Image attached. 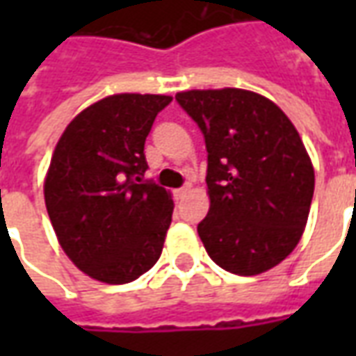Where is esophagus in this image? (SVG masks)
Returning <instances> with one entry per match:
<instances>
[{"label":"esophagus","mask_w":356,"mask_h":356,"mask_svg":"<svg viewBox=\"0 0 356 356\" xmlns=\"http://www.w3.org/2000/svg\"><path fill=\"white\" fill-rule=\"evenodd\" d=\"M188 191H191V185H183L181 188H177V191H175L173 194H175V198H183V196H185Z\"/></svg>","instance_id":"obj_1"}]
</instances>
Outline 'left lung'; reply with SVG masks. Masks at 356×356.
I'll list each match as a JSON object with an SVG mask.
<instances>
[{"label":"left lung","instance_id":"obj_1","mask_svg":"<svg viewBox=\"0 0 356 356\" xmlns=\"http://www.w3.org/2000/svg\"><path fill=\"white\" fill-rule=\"evenodd\" d=\"M204 133L209 211L198 234L213 261L254 276L298 246L314 193V170L290 118L254 91L175 95Z\"/></svg>","mask_w":356,"mask_h":356}]
</instances>
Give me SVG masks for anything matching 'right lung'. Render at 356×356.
Listing matches in <instances>:
<instances>
[{"label":"right lung","mask_w":356,"mask_h":356,"mask_svg":"<svg viewBox=\"0 0 356 356\" xmlns=\"http://www.w3.org/2000/svg\"><path fill=\"white\" fill-rule=\"evenodd\" d=\"M168 95L95 102L60 135L43 185L65 254L95 280L127 284L154 267L171 225V194L145 181V140Z\"/></svg>","instance_id":"right-lung-1"}]
</instances>
